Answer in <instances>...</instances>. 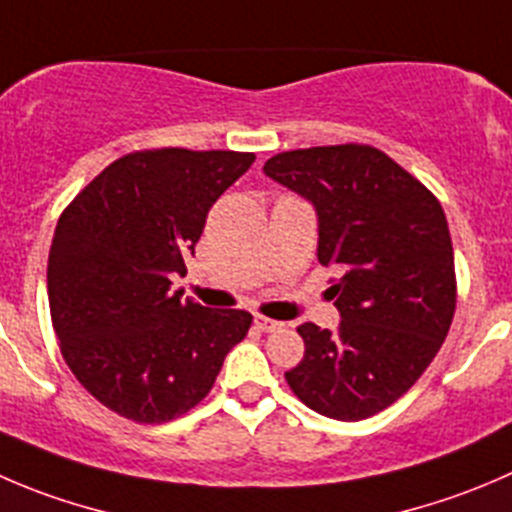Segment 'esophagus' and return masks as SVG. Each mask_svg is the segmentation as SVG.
I'll return each mask as SVG.
<instances>
[{
    "mask_svg": "<svg viewBox=\"0 0 512 512\" xmlns=\"http://www.w3.org/2000/svg\"><path fill=\"white\" fill-rule=\"evenodd\" d=\"M255 325H257V330H262V332L282 330V322L272 320V317H265V315H255Z\"/></svg>",
    "mask_w": 512,
    "mask_h": 512,
    "instance_id": "obj_1",
    "label": "esophagus"
}]
</instances>
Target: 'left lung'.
Wrapping results in <instances>:
<instances>
[{
  "label": "left lung",
  "instance_id": "obj_1",
  "mask_svg": "<svg viewBox=\"0 0 512 512\" xmlns=\"http://www.w3.org/2000/svg\"><path fill=\"white\" fill-rule=\"evenodd\" d=\"M262 170L315 205L317 260L340 270L330 287L340 330L297 327L305 357L285 372L287 385L327 418H370L413 388L453 322L443 205L393 157L357 142L280 152Z\"/></svg>",
  "mask_w": 512,
  "mask_h": 512
}]
</instances>
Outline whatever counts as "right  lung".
Here are the masks:
<instances>
[{"instance_id": "1", "label": "right lung", "mask_w": 512, "mask_h": 512, "mask_svg": "<svg viewBox=\"0 0 512 512\" xmlns=\"http://www.w3.org/2000/svg\"><path fill=\"white\" fill-rule=\"evenodd\" d=\"M252 152L137 150L104 167L59 215L47 265L52 327L79 385L112 413L162 425L207 398L247 335L245 310L170 292L217 197Z\"/></svg>"}]
</instances>
